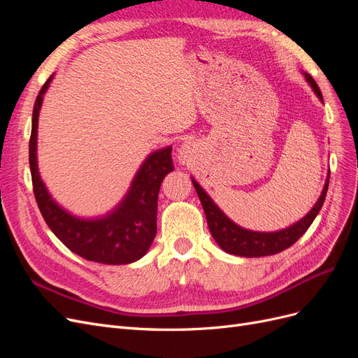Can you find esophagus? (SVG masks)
I'll return each instance as SVG.
<instances>
[{"label":"esophagus","instance_id":"obj_1","mask_svg":"<svg viewBox=\"0 0 358 358\" xmlns=\"http://www.w3.org/2000/svg\"><path fill=\"white\" fill-rule=\"evenodd\" d=\"M191 155H192V145H191L189 142H183V143L180 145L179 150H178V158H179V161L183 162V164H185V162L189 161Z\"/></svg>","mask_w":358,"mask_h":358}]
</instances>
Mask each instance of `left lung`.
Instances as JSON below:
<instances>
[{
  "label": "left lung",
  "instance_id": "8db88e82",
  "mask_svg": "<svg viewBox=\"0 0 358 358\" xmlns=\"http://www.w3.org/2000/svg\"><path fill=\"white\" fill-rule=\"evenodd\" d=\"M303 74H305L308 83L312 86L313 92H315L318 99L322 101V94L318 88L317 82L313 80L310 74L308 73H303ZM329 180H330V171L318 201L315 203V206H313L305 218H301L300 221L287 227L284 230L273 231V233H259V231H251V230L242 229V227H239L231 220L227 218L225 213L212 201V199L194 179H192V185L199 194V199L201 201L203 210L206 213V220H208L209 230L215 242L218 243L222 251L225 252L251 258V257L273 255L278 252H282L284 249L294 245L300 237L306 233L313 220L317 218L318 212L321 210L324 200H326L327 189H329Z\"/></svg>",
  "mask_w": 358,
  "mask_h": 358
}]
</instances>
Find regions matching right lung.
I'll return each mask as SVG.
<instances>
[{
	"mask_svg": "<svg viewBox=\"0 0 358 358\" xmlns=\"http://www.w3.org/2000/svg\"><path fill=\"white\" fill-rule=\"evenodd\" d=\"M52 78L43 85L32 110L29 167L38 209L53 234L74 254L101 264L134 263L148 252L155 239L159 187L166 175L175 169L171 146L155 150L145 159L127 196L110 213L95 220L73 216L50 197L37 167L38 113Z\"/></svg>",
	"mask_w": 358,
	"mask_h": 358,
	"instance_id": "1",
	"label": "right lung"
}]
</instances>
